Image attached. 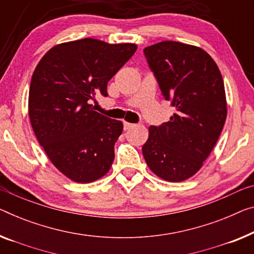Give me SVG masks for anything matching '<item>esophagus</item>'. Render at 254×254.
Segmentation results:
<instances>
[{
  "instance_id": "obj_1",
  "label": "esophagus",
  "mask_w": 254,
  "mask_h": 254,
  "mask_svg": "<svg viewBox=\"0 0 254 254\" xmlns=\"http://www.w3.org/2000/svg\"><path fill=\"white\" fill-rule=\"evenodd\" d=\"M135 127V124L128 123V122H124V130H128V128Z\"/></svg>"
}]
</instances>
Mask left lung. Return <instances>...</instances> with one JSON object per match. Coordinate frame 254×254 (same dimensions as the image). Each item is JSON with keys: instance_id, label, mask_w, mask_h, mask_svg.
<instances>
[{"instance_id": "obj_1", "label": "left lung", "mask_w": 254, "mask_h": 254, "mask_svg": "<svg viewBox=\"0 0 254 254\" xmlns=\"http://www.w3.org/2000/svg\"><path fill=\"white\" fill-rule=\"evenodd\" d=\"M143 52L176 113L169 122L149 127L142 154L157 177L180 183L202 168L221 133L227 117L224 79L199 47L163 41Z\"/></svg>"}]
</instances>
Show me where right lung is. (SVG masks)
Wrapping results in <instances>:
<instances>
[{
    "label": "right lung",
    "mask_w": 254,
    "mask_h": 254,
    "mask_svg": "<svg viewBox=\"0 0 254 254\" xmlns=\"http://www.w3.org/2000/svg\"><path fill=\"white\" fill-rule=\"evenodd\" d=\"M137 50L134 43L82 39L55 45L34 70L28 114L37 141L64 176L78 184L104 177L114 161L122 121L93 111L96 94Z\"/></svg>",
    "instance_id": "add662e5"
}]
</instances>
